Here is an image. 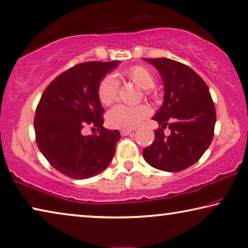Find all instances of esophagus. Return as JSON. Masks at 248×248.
I'll use <instances>...</instances> for the list:
<instances>
[{"label": "esophagus", "instance_id": "obj_1", "mask_svg": "<svg viewBox=\"0 0 248 248\" xmlns=\"http://www.w3.org/2000/svg\"><path fill=\"white\" fill-rule=\"evenodd\" d=\"M131 132H132L131 129H129V130H125V129H123V130L120 131V134L123 135V136H128V135H130Z\"/></svg>", "mask_w": 248, "mask_h": 248}]
</instances>
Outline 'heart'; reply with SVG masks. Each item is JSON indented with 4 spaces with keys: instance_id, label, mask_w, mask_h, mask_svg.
<instances>
[{
    "instance_id": "heart-1",
    "label": "heart",
    "mask_w": 248,
    "mask_h": 248,
    "mask_svg": "<svg viewBox=\"0 0 248 248\" xmlns=\"http://www.w3.org/2000/svg\"><path fill=\"white\" fill-rule=\"evenodd\" d=\"M121 76L131 80L137 86L145 90L153 88L156 82L154 73L143 65L130 66L129 69H125ZM118 88L119 83L117 78L112 75L106 76L100 81L98 87V98L103 106H111L117 100ZM148 114H149V108L145 105L135 107L120 105L110 110L107 120L113 128L129 130L136 128Z\"/></svg>"
}]
</instances>
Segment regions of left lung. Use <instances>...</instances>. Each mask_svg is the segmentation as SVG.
Wrapping results in <instances>:
<instances>
[{"mask_svg":"<svg viewBox=\"0 0 248 248\" xmlns=\"http://www.w3.org/2000/svg\"><path fill=\"white\" fill-rule=\"evenodd\" d=\"M160 73L165 95L153 118L160 127L143 149L145 160L159 170L176 172L197 162L214 137L216 111L205 81L189 66L167 58L145 59ZM171 129L166 135L163 129Z\"/></svg>","mask_w":248,"mask_h":248,"instance_id":"8db88e82","label":"left lung"}]
</instances>
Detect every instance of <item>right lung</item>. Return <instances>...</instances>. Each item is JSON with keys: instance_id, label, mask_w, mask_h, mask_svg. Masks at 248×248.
<instances>
[{"instance_id": "right-lung-1", "label": "right lung", "mask_w": 248, "mask_h": 248, "mask_svg": "<svg viewBox=\"0 0 248 248\" xmlns=\"http://www.w3.org/2000/svg\"><path fill=\"white\" fill-rule=\"evenodd\" d=\"M118 64L89 61L72 66L46 87L36 107V145L49 164L70 178H90L112 160L120 132L102 127L105 109L98 87ZM87 125L99 132L84 136Z\"/></svg>"}]
</instances>
